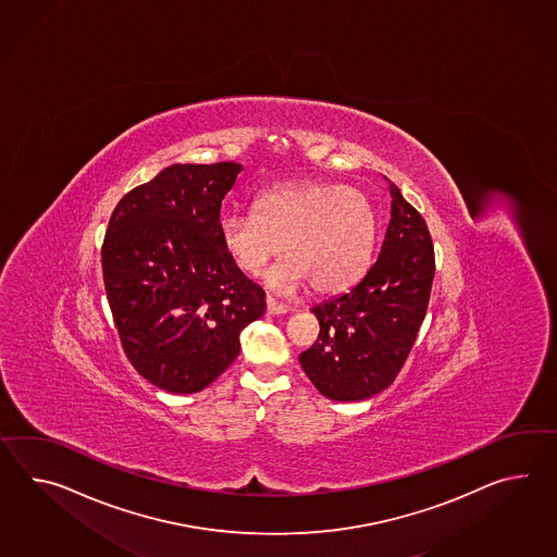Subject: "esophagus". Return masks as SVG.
Returning a JSON list of instances; mask_svg holds the SVG:
<instances>
[{
  "instance_id": "1",
  "label": "esophagus",
  "mask_w": 557,
  "mask_h": 557,
  "mask_svg": "<svg viewBox=\"0 0 557 557\" xmlns=\"http://www.w3.org/2000/svg\"><path fill=\"white\" fill-rule=\"evenodd\" d=\"M265 304H268V313H270V315H284V313L289 312V308H287V306L280 304V301H275L272 296H268V298H265Z\"/></svg>"
}]
</instances>
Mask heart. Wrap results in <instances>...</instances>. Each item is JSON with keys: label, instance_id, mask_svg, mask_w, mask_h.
<instances>
[{"label": "heart", "instance_id": "obj_1", "mask_svg": "<svg viewBox=\"0 0 557 557\" xmlns=\"http://www.w3.org/2000/svg\"><path fill=\"white\" fill-rule=\"evenodd\" d=\"M219 237L233 263L259 275L268 273L277 294H294L312 284L315 294L334 296L350 289L370 268L376 245V213L367 195L327 183H292L268 190L256 215H225Z\"/></svg>", "mask_w": 557, "mask_h": 557}]
</instances>
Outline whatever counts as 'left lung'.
Returning a JSON list of instances; mask_svg holds the SVG:
<instances>
[{"instance_id": "8db88e82", "label": "left lung", "mask_w": 557, "mask_h": 557, "mask_svg": "<svg viewBox=\"0 0 557 557\" xmlns=\"http://www.w3.org/2000/svg\"><path fill=\"white\" fill-rule=\"evenodd\" d=\"M391 221L379 259L358 284L313 306L320 336L299 354L330 400H367L393 384L421 327L434 277L431 233L391 183Z\"/></svg>"}]
</instances>
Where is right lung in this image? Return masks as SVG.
<instances>
[{
	"instance_id": "right-lung-1",
	"label": "right lung",
	"mask_w": 557,
	"mask_h": 557,
	"mask_svg": "<svg viewBox=\"0 0 557 557\" xmlns=\"http://www.w3.org/2000/svg\"><path fill=\"white\" fill-rule=\"evenodd\" d=\"M244 166L181 164L126 193L110 218L102 273L124 352L143 379L201 393L239 356V334L265 312L219 237L223 197Z\"/></svg>"
}]
</instances>
